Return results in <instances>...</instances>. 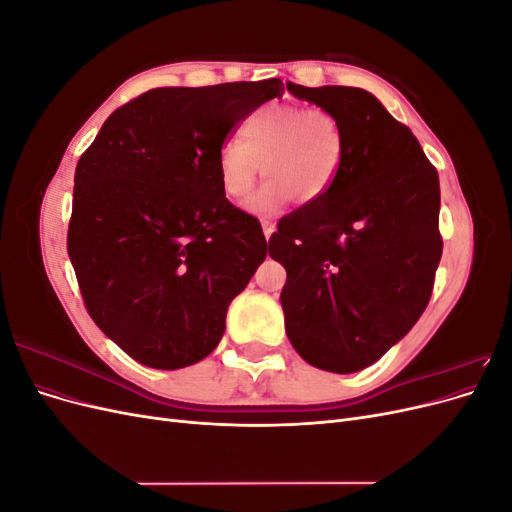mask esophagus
Segmentation results:
<instances>
[{
	"mask_svg": "<svg viewBox=\"0 0 512 512\" xmlns=\"http://www.w3.org/2000/svg\"><path fill=\"white\" fill-rule=\"evenodd\" d=\"M262 232H265V239L269 241V239H271V235L275 232V224H273V222H269V220H262Z\"/></svg>",
	"mask_w": 512,
	"mask_h": 512,
	"instance_id": "esophagus-1",
	"label": "esophagus"
}]
</instances>
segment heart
I'll return each instance as SVG.
<instances>
[{"mask_svg":"<svg viewBox=\"0 0 512 512\" xmlns=\"http://www.w3.org/2000/svg\"><path fill=\"white\" fill-rule=\"evenodd\" d=\"M344 158V130L339 119L320 106L269 102L241 123L218 151V181L226 198L250 194L260 175L269 181L250 198V211L271 215L294 198L312 205L329 192Z\"/></svg>","mask_w":512,"mask_h":512,"instance_id":"b5f03b06","label":"heart"}]
</instances>
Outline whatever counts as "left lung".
<instances>
[{
	"label": "left lung",
	"instance_id": "obj_1",
	"mask_svg": "<svg viewBox=\"0 0 512 512\" xmlns=\"http://www.w3.org/2000/svg\"><path fill=\"white\" fill-rule=\"evenodd\" d=\"M288 91L339 119L344 158L329 192L284 215L269 239L286 269V333L309 365L352 374L395 346L431 299L442 258L438 170L369 91Z\"/></svg>",
	"mask_w": 512,
	"mask_h": 512
}]
</instances>
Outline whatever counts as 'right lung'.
<instances>
[{
    "label": "right lung",
    "mask_w": 512,
    "mask_h": 512,
    "mask_svg": "<svg viewBox=\"0 0 512 512\" xmlns=\"http://www.w3.org/2000/svg\"><path fill=\"white\" fill-rule=\"evenodd\" d=\"M282 91L280 79L149 89L76 164L68 256L91 320L134 361L179 369L220 344L267 239L228 203L215 162L230 130Z\"/></svg>",
    "instance_id": "right-lung-1"
}]
</instances>
